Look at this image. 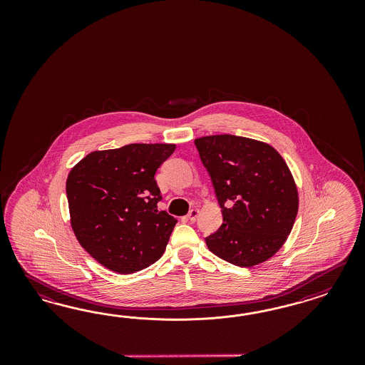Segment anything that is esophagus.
Here are the masks:
<instances>
[{"mask_svg":"<svg viewBox=\"0 0 365 365\" xmlns=\"http://www.w3.org/2000/svg\"><path fill=\"white\" fill-rule=\"evenodd\" d=\"M199 217V210L198 209H192V210H190V212L187 214V218L191 222H195L198 220Z\"/></svg>","mask_w":365,"mask_h":365,"instance_id":"obj_1","label":"esophagus"}]
</instances>
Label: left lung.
<instances>
[{
  "instance_id": "obj_1",
  "label": "left lung",
  "mask_w": 365,
  "mask_h": 365,
  "mask_svg": "<svg viewBox=\"0 0 365 365\" xmlns=\"http://www.w3.org/2000/svg\"><path fill=\"white\" fill-rule=\"evenodd\" d=\"M210 174L223 223L206 238L211 253L252 267L276 255L299 211V191L287 162L270 144L235 135L195 139Z\"/></svg>"
}]
</instances>
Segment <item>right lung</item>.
Wrapping results in <instances>:
<instances>
[{
	"label": "right lung",
	"instance_id": "1",
	"mask_svg": "<svg viewBox=\"0 0 365 365\" xmlns=\"http://www.w3.org/2000/svg\"><path fill=\"white\" fill-rule=\"evenodd\" d=\"M175 144L133 143L92 151L66 178L71 226L78 243L99 264L131 274L156 262L177 220L158 211L159 166Z\"/></svg>",
	"mask_w": 365,
	"mask_h": 365
}]
</instances>
